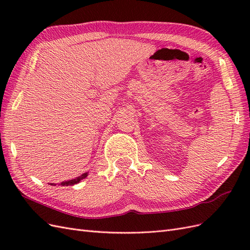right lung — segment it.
Masks as SVG:
<instances>
[{
  "mask_svg": "<svg viewBox=\"0 0 250 250\" xmlns=\"http://www.w3.org/2000/svg\"><path fill=\"white\" fill-rule=\"evenodd\" d=\"M87 175H88V172L83 173V174H81L80 176H78V177H76V178L71 179V180H67V181H62V183L59 184V186H63V187H64V186H74V185H76V184L80 183V181H81L82 179L86 178ZM50 185H51V186H55L54 184H50Z\"/></svg>",
  "mask_w": 250,
  "mask_h": 250,
  "instance_id": "add662e5",
  "label": "right lung"
}]
</instances>
